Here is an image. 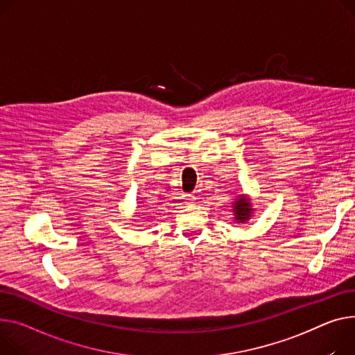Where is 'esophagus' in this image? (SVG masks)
I'll use <instances>...</instances> for the list:
<instances>
[{"mask_svg":"<svg viewBox=\"0 0 355 355\" xmlns=\"http://www.w3.org/2000/svg\"><path fill=\"white\" fill-rule=\"evenodd\" d=\"M187 200H188V202H194L196 197L194 196H187Z\"/></svg>","mask_w":355,"mask_h":355,"instance_id":"esophagus-1","label":"esophagus"}]
</instances>
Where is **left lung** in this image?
I'll return each mask as SVG.
<instances>
[{
    "mask_svg": "<svg viewBox=\"0 0 355 355\" xmlns=\"http://www.w3.org/2000/svg\"><path fill=\"white\" fill-rule=\"evenodd\" d=\"M232 209H234V218L237 223H245L251 218L252 214V205L250 198H247L245 196H240V198L235 200V202L232 204Z\"/></svg>",
    "mask_w": 355,
    "mask_h": 355,
    "instance_id": "1",
    "label": "left lung"
}]
</instances>
